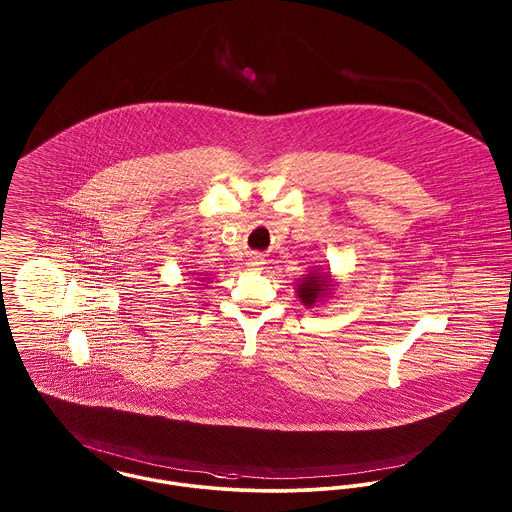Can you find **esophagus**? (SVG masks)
<instances>
[{"mask_svg":"<svg viewBox=\"0 0 512 512\" xmlns=\"http://www.w3.org/2000/svg\"><path fill=\"white\" fill-rule=\"evenodd\" d=\"M246 266H248V270H252V272H258V270H262V266H264V258H262L260 254H252V256L248 258Z\"/></svg>","mask_w":512,"mask_h":512,"instance_id":"34e87169","label":"esophagus"}]
</instances>
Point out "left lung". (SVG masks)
Masks as SVG:
<instances>
[{"instance_id": "8db88e82", "label": "left lung", "mask_w": 512, "mask_h": 512, "mask_svg": "<svg viewBox=\"0 0 512 512\" xmlns=\"http://www.w3.org/2000/svg\"><path fill=\"white\" fill-rule=\"evenodd\" d=\"M337 288V282H333L331 272H327L325 268L313 266L309 268V272L305 276H301L295 284V293L299 297V301L307 307L313 309L315 305H319L325 297L333 295Z\"/></svg>"}]
</instances>
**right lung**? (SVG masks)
<instances>
[{
	"mask_svg": "<svg viewBox=\"0 0 512 512\" xmlns=\"http://www.w3.org/2000/svg\"><path fill=\"white\" fill-rule=\"evenodd\" d=\"M205 276H209V274H199V276H197V278H195V282H193V286H201V288H203V286H205V288H207V286H209V284H211V280H209V278H205Z\"/></svg>",
	"mask_w": 512,
	"mask_h": 512,
	"instance_id": "obj_1",
	"label": "right lung"
}]
</instances>
